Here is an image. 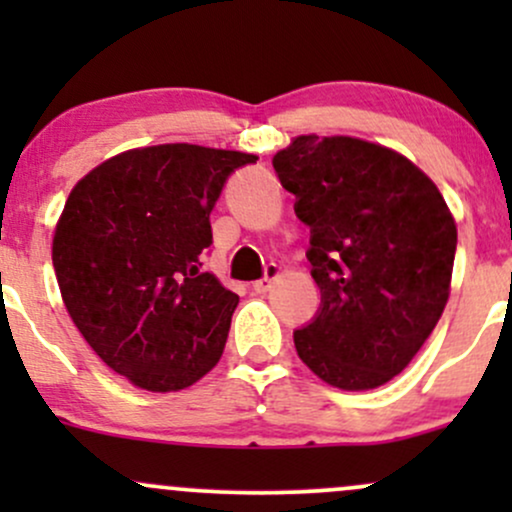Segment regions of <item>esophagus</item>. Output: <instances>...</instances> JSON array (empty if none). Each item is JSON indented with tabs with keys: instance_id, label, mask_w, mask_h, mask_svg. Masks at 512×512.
I'll use <instances>...</instances> for the list:
<instances>
[{
	"instance_id": "1",
	"label": "esophagus",
	"mask_w": 512,
	"mask_h": 512,
	"mask_svg": "<svg viewBox=\"0 0 512 512\" xmlns=\"http://www.w3.org/2000/svg\"><path fill=\"white\" fill-rule=\"evenodd\" d=\"M279 274H281V269L276 267V264H267V274H264V279L255 281V284H252V289H255V293H267L269 289H272L274 281L279 279Z\"/></svg>"
}]
</instances>
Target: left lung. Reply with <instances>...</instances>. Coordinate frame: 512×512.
I'll return each instance as SVG.
<instances>
[{
    "mask_svg": "<svg viewBox=\"0 0 512 512\" xmlns=\"http://www.w3.org/2000/svg\"><path fill=\"white\" fill-rule=\"evenodd\" d=\"M310 226L320 313L293 332L298 356L339 390L390 383L431 337L450 298L457 226L428 175L366 139L301 134L274 156Z\"/></svg>",
    "mask_w": 512,
    "mask_h": 512,
    "instance_id": "8db88e82",
    "label": "left lung"
}]
</instances>
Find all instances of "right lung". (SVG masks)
Returning a JSON list of instances; mask_svg holds the SVG:
<instances>
[{
    "label": "right lung",
    "mask_w": 512,
    "mask_h": 512,
    "mask_svg": "<svg viewBox=\"0 0 512 512\" xmlns=\"http://www.w3.org/2000/svg\"><path fill=\"white\" fill-rule=\"evenodd\" d=\"M243 151L158 144L122 151L74 185L52 238L64 308L101 361L149 392L219 363L238 296L199 257Z\"/></svg>",
    "instance_id": "add662e5"
}]
</instances>
